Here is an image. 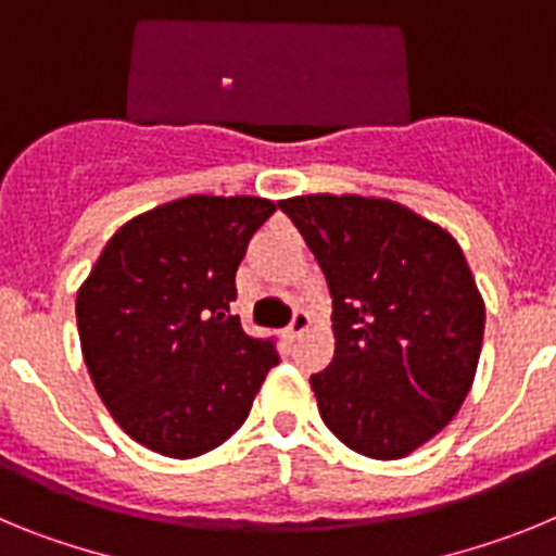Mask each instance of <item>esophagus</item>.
I'll return each instance as SVG.
<instances>
[{"label":"esophagus","mask_w":556,"mask_h":556,"mask_svg":"<svg viewBox=\"0 0 556 556\" xmlns=\"http://www.w3.org/2000/svg\"><path fill=\"white\" fill-rule=\"evenodd\" d=\"M306 331H308V314L306 312H294L292 323H289V328H287V337L294 342V339H301Z\"/></svg>","instance_id":"1"}]
</instances>
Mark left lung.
I'll list each match as a JSON object with an SVG mask.
<instances>
[{
	"mask_svg": "<svg viewBox=\"0 0 556 556\" xmlns=\"http://www.w3.org/2000/svg\"><path fill=\"white\" fill-rule=\"evenodd\" d=\"M278 205L333 301V358L312 376L323 424L370 459L412 454L454 420L479 365L484 301L465 253L448 230L384 198Z\"/></svg>",
	"mask_w": 556,
	"mask_h": 556,
	"instance_id": "1",
	"label": "left lung"
}]
</instances>
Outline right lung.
Masks as SVG:
<instances>
[{
    "label": "right lung",
    "instance_id": "right-lung-1",
    "mask_svg": "<svg viewBox=\"0 0 556 556\" xmlns=\"http://www.w3.org/2000/svg\"><path fill=\"white\" fill-rule=\"evenodd\" d=\"M264 198L189 194L111 236L77 292V331L97 395L136 443L191 459L242 429L278 353L230 314Z\"/></svg>",
    "mask_w": 556,
    "mask_h": 556
}]
</instances>
